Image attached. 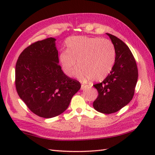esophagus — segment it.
<instances>
[{
	"label": "esophagus",
	"mask_w": 155,
	"mask_h": 155,
	"mask_svg": "<svg viewBox=\"0 0 155 155\" xmlns=\"http://www.w3.org/2000/svg\"><path fill=\"white\" fill-rule=\"evenodd\" d=\"M89 88V86L88 85H86V84H82L81 85V90H84L87 89V88Z\"/></svg>",
	"instance_id": "esophagus-1"
}]
</instances>
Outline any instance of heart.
<instances>
[{
	"instance_id": "b5f03b06",
	"label": "heart",
	"mask_w": 155,
	"mask_h": 155,
	"mask_svg": "<svg viewBox=\"0 0 155 155\" xmlns=\"http://www.w3.org/2000/svg\"><path fill=\"white\" fill-rule=\"evenodd\" d=\"M67 50L61 51L58 59L64 73L74 74L77 61L80 64L76 77L83 81H101L113 68L116 57L113 44L107 39L86 36H75L66 41Z\"/></svg>"
}]
</instances>
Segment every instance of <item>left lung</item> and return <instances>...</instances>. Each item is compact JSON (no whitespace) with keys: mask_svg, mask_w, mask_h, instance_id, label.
<instances>
[{"mask_svg":"<svg viewBox=\"0 0 155 155\" xmlns=\"http://www.w3.org/2000/svg\"><path fill=\"white\" fill-rule=\"evenodd\" d=\"M106 34L114 45L116 57L110 74L102 83L93 85L98 93L93 107L100 113L111 114L120 110L132 100L137 83L138 69L128 46L115 36Z\"/></svg>","mask_w":155,"mask_h":155,"instance_id":"left-lung-1","label":"left lung"}]
</instances>
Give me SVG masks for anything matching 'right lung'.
<instances>
[{"mask_svg": "<svg viewBox=\"0 0 155 155\" xmlns=\"http://www.w3.org/2000/svg\"><path fill=\"white\" fill-rule=\"evenodd\" d=\"M55 41L48 38L31 45L20 54L15 67L18 96L32 113L47 118L67 110L81 87L62 71Z\"/></svg>", "mask_w": 155, "mask_h": 155, "instance_id": "obj_1", "label": "right lung"}]
</instances>
